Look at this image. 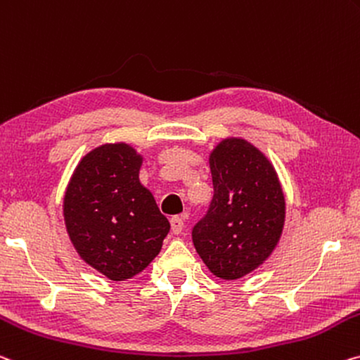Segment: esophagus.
<instances>
[{
    "label": "esophagus",
    "mask_w": 360,
    "mask_h": 360,
    "mask_svg": "<svg viewBox=\"0 0 360 360\" xmlns=\"http://www.w3.org/2000/svg\"><path fill=\"white\" fill-rule=\"evenodd\" d=\"M169 222H171V231H173V233H176V236H179L182 229H184V219H182L181 216H173V218L169 219Z\"/></svg>",
    "instance_id": "esophagus-1"
}]
</instances>
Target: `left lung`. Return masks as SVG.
Listing matches in <instances>:
<instances>
[{
  "instance_id": "left-lung-1",
  "label": "left lung",
  "mask_w": 360,
  "mask_h": 360,
  "mask_svg": "<svg viewBox=\"0 0 360 360\" xmlns=\"http://www.w3.org/2000/svg\"><path fill=\"white\" fill-rule=\"evenodd\" d=\"M213 200L192 231L208 269L237 281L269 258L285 224V197L272 163L252 142L222 139L210 153Z\"/></svg>"
}]
</instances>
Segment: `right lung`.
<instances>
[{
  "label": "right lung",
  "instance_id": "obj_1",
  "mask_svg": "<svg viewBox=\"0 0 360 360\" xmlns=\"http://www.w3.org/2000/svg\"><path fill=\"white\" fill-rule=\"evenodd\" d=\"M142 155L127 142L102 144L82 158L64 195L73 247L110 281H127L160 253L169 222L139 181Z\"/></svg>",
  "mask_w": 360,
  "mask_h": 360
}]
</instances>
